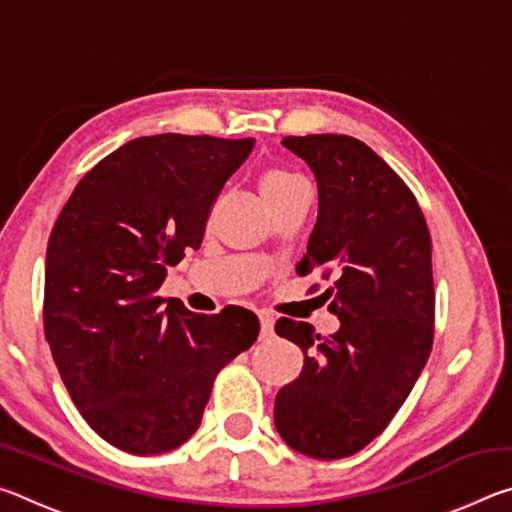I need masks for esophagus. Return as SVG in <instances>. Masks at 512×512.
<instances>
[{"instance_id":"esophagus-1","label":"esophagus","mask_w":512,"mask_h":512,"mask_svg":"<svg viewBox=\"0 0 512 512\" xmlns=\"http://www.w3.org/2000/svg\"><path fill=\"white\" fill-rule=\"evenodd\" d=\"M259 339L262 341L273 339V316L259 314Z\"/></svg>"}]
</instances>
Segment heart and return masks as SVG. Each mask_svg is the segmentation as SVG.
<instances>
[{"instance_id": "1", "label": "heart", "mask_w": 512, "mask_h": 512, "mask_svg": "<svg viewBox=\"0 0 512 512\" xmlns=\"http://www.w3.org/2000/svg\"><path fill=\"white\" fill-rule=\"evenodd\" d=\"M300 189H307L305 180L289 169H268L259 178V194H262L266 203L300 192Z\"/></svg>"}]
</instances>
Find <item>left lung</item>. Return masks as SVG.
I'll return each mask as SVG.
<instances>
[{"label":"left lung","mask_w":512,"mask_h":512,"mask_svg":"<svg viewBox=\"0 0 512 512\" xmlns=\"http://www.w3.org/2000/svg\"><path fill=\"white\" fill-rule=\"evenodd\" d=\"M318 187V219L298 275L334 277L339 329L320 339L280 318L275 332L305 354L275 397V429L296 452L332 461L357 454L388 427L433 343L431 237L404 180L348 135L284 137ZM323 296H332L325 291Z\"/></svg>","instance_id":"left-lung-1"}]
</instances>
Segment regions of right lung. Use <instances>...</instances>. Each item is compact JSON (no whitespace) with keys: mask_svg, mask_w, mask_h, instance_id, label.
I'll return each instance as SVG.
<instances>
[{"mask_svg":"<svg viewBox=\"0 0 512 512\" xmlns=\"http://www.w3.org/2000/svg\"><path fill=\"white\" fill-rule=\"evenodd\" d=\"M253 140L137 137L69 196L51 230L45 334L85 422L153 456L194 436L219 370L257 341L244 307L194 314L158 296L167 266L198 250L210 207Z\"/></svg>","mask_w":512,"mask_h":512,"instance_id":"obj_1","label":"right lung"}]
</instances>
